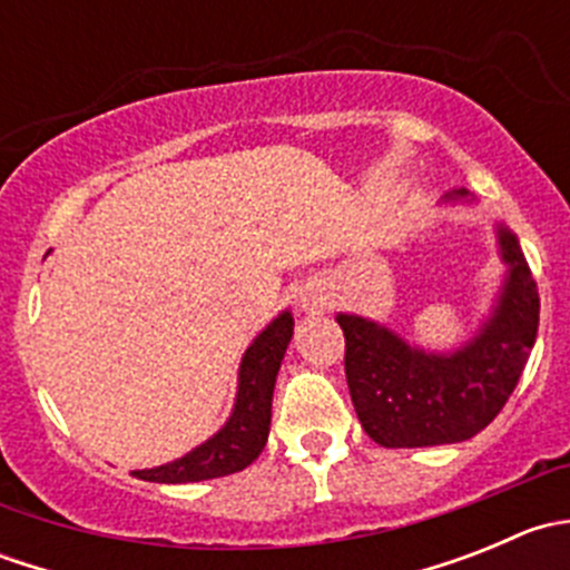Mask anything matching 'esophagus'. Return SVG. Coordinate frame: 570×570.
Instances as JSON below:
<instances>
[{
    "mask_svg": "<svg viewBox=\"0 0 570 570\" xmlns=\"http://www.w3.org/2000/svg\"><path fill=\"white\" fill-rule=\"evenodd\" d=\"M303 306H306V303H303Z\"/></svg>",
    "mask_w": 570,
    "mask_h": 570,
    "instance_id": "esophagus-1",
    "label": "esophagus"
}]
</instances>
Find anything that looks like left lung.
I'll return each mask as SVG.
<instances>
[{"mask_svg": "<svg viewBox=\"0 0 570 570\" xmlns=\"http://www.w3.org/2000/svg\"><path fill=\"white\" fill-rule=\"evenodd\" d=\"M469 198L455 189L446 200ZM508 264L502 292L476 336L452 353L411 347L386 325L338 314L344 375L361 428L392 450L458 444L497 419L524 372L538 336L540 301L519 237L497 226Z\"/></svg>", "mask_w": 570, "mask_h": 570, "instance_id": "left-lung-1", "label": "left lung"}]
</instances>
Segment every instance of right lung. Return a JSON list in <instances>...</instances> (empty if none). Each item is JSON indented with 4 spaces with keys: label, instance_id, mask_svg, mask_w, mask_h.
I'll return each instance as SVG.
<instances>
[{
    "label": "right lung",
    "instance_id": "add662e5",
    "mask_svg": "<svg viewBox=\"0 0 570 570\" xmlns=\"http://www.w3.org/2000/svg\"><path fill=\"white\" fill-rule=\"evenodd\" d=\"M292 331H295V320L289 312H284L253 338L239 364V386L232 416L209 441L174 463L131 471V474L148 482L178 485V482H200L234 474L256 461L267 444L275 377L292 342Z\"/></svg>",
    "mask_w": 570,
    "mask_h": 570
}]
</instances>
